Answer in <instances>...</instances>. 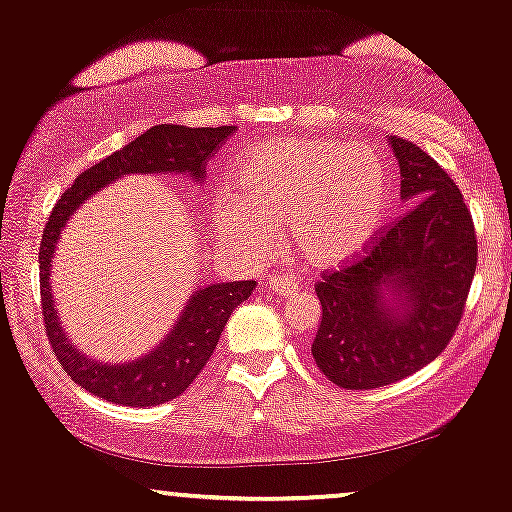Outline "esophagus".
Here are the masks:
<instances>
[{
    "mask_svg": "<svg viewBox=\"0 0 512 512\" xmlns=\"http://www.w3.org/2000/svg\"><path fill=\"white\" fill-rule=\"evenodd\" d=\"M298 288V279L293 274H283V276H272L269 279V291L279 293V295H288Z\"/></svg>",
    "mask_w": 512,
    "mask_h": 512,
    "instance_id": "1",
    "label": "esophagus"
}]
</instances>
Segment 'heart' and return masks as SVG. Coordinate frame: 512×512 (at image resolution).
<instances>
[{"instance_id": "b5f03b06", "label": "heart", "mask_w": 512, "mask_h": 512, "mask_svg": "<svg viewBox=\"0 0 512 512\" xmlns=\"http://www.w3.org/2000/svg\"><path fill=\"white\" fill-rule=\"evenodd\" d=\"M233 193L214 202V224L231 248L267 257L274 229L312 267L355 260L386 219L389 176L367 143L281 138L238 159Z\"/></svg>"}]
</instances>
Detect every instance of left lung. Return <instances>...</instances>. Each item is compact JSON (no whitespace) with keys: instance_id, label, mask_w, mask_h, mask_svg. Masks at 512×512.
<instances>
[{"instance_id":"1","label":"left lung","mask_w":512,"mask_h":512,"mask_svg":"<svg viewBox=\"0 0 512 512\" xmlns=\"http://www.w3.org/2000/svg\"><path fill=\"white\" fill-rule=\"evenodd\" d=\"M400 200L410 207L365 250L324 272L312 357L350 391L410 377L448 346L477 269V236L453 178L427 152L391 135Z\"/></svg>"}]
</instances>
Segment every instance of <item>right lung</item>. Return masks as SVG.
<instances>
[{"label":"right lung","instance_id":"right-lung-1","mask_svg":"<svg viewBox=\"0 0 512 512\" xmlns=\"http://www.w3.org/2000/svg\"><path fill=\"white\" fill-rule=\"evenodd\" d=\"M233 131L236 126L186 128L174 126V123L152 126L123 150L80 174L49 214L40 243V295L45 334L61 369L92 396L131 405V408L162 405L181 396L212 357L231 312L250 298L257 283L226 281L197 288L190 295L186 310L181 312L178 322L171 326L157 348L133 362L104 365L71 346L61 329L57 307H54L49 267H52L61 229L69 224L73 212L90 195L100 193L107 183L126 174H188L200 181L205 176L207 159L217 155L219 145Z\"/></svg>","mask_w":512,"mask_h":512}]
</instances>
